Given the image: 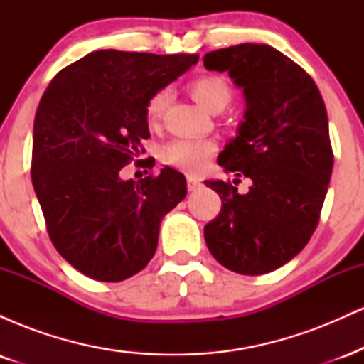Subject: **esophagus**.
I'll use <instances>...</instances> for the list:
<instances>
[{
	"label": "esophagus",
	"mask_w": 364,
	"mask_h": 364,
	"mask_svg": "<svg viewBox=\"0 0 364 364\" xmlns=\"http://www.w3.org/2000/svg\"><path fill=\"white\" fill-rule=\"evenodd\" d=\"M200 185H202V183H200V179H196L193 176H188V190L195 191L196 188H200Z\"/></svg>",
	"instance_id": "obj_1"
}]
</instances>
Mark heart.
<instances>
[{"mask_svg": "<svg viewBox=\"0 0 364 364\" xmlns=\"http://www.w3.org/2000/svg\"><path fill=\"white\" fill-rule=\"evenodd\" d=\"M191 95L208 111L224 109L231 101V87L219 75H203L190 82ZM169 101V90L161 89L150 95L145 106V116L149 123H157L164 114ZM217 145L208 139H174L162 150L166 164L185 173H198L205 166L207 159L215 152Z\"/></svg>", "mask_w": 364, "mask_h": 364, "instance_id": "obj_1", "label": "heart"}]
</instances>
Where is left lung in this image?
Wrapping results in <instances>:
<instances>
[{
  "instance_id": "1",
  "label": "left lung",
  "mask_w": 364,
  "mask_h": 364,
  "mask_svg": "<svg viewBox=\"0 0 364 364\" xmlns=\"http://www.w3.org/2000/svg\"><path fill=\"white\" fill-rule=\"evenodd\" d=\"M203 66L228 72L243 89L245 121L217 162L253 181L246 195L231 181H205L223 200L203 229L205 243L232 272H272L301 252L318 225L333 168L323 99L310 75L272 46L217 49Z\"/></svg>"
}]
</instances>
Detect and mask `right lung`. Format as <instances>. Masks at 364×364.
I'll return each instance as SVG.
<instances>
[{"label":"right lung","instance_id":"obj_1","mask_svg":"<svg viewBox=\"0 0 364 364\" xmlns=\"http://www.w3.org/2000/svg\"><path fill=\"white\" fill-rule=\"evenodd\" d=\"M196 61L198 54L104 49L63 68L46 89L34 119L32 185L54 248L87 277L119 282L145 269L162 217L186 196L178 171L136 183L123 181L121 169L145 152L150 95Z\"/></svg>","mask_w":364,"mask_h":364}]
</instances>
